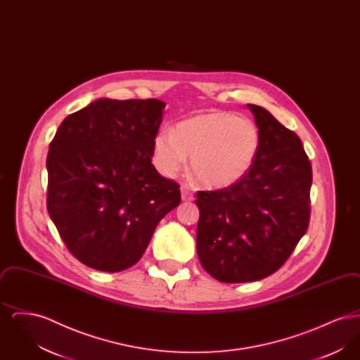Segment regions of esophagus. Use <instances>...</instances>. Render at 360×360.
Segmentation results:
<instances>
[{
	"label": "esophagus",
	"instance_id": "34e87169",
	"mask_svg": "<svg viewBox=\"0 0 360 360\" xmlns=\"http://www.w3.org/2000/svg\"><path fill=\"white\" fill-rule=\"evenodd\" d=\"M181 194H182V201H185V202H190V201H193V193L188 190V188L186 186H182L181 188Z\"/></svg>",
	"mask_w": 360,
	"mask_h": 360
}]
</instances>
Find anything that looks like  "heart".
I'll use <instances>...</instances> for the list:
<instances>
[{
  "label": "heart",
  "instance_id": "b5f03b06",
  "mask_svg": "<svg viewBox=\"0 0 360 360\" xmlns=\"http://www.w3.org/2000/svg\"><path fill=\"white\" fill-rule=\"evenodd\" d=\"M262 144L251 119L228 112H212L181 121L154 137V160L159 172L175 176L190 158L191 172L212 188L232 186L251 169Z\"/></svg>",
  "mask_w": 360,
  "mask_h": 360
}]
</instances>
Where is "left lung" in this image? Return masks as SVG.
I'll use <instances>...</instances> for the list:
<instances>
[{"label":"left lung","mask_w":360,"mask_h":360,"mask_svg":"<svg viewBox=\"0 0 360 360\" xmlns=\"http://www.w3.org/2000/svg\"><path fill=\"white\" fill-rule=\"evenodd\" d=\"M262 144L247 174L229 188L198 191L197 254L225 283L275 273L305 235L311 166L300 137L262 106L248 103Z\"/></svg>","instance_id":"obj_1"}]
</instances>
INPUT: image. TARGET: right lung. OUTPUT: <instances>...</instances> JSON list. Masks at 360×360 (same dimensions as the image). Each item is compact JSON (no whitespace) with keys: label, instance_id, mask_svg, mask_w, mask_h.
I'll use <instances>...</instances> for the list:
<instances>
[{"label":"right lung","instance_id":"obj_1","mask_svg":"<svg viewBox=\"0 0 360 360\" xmlns=\"http://www.w3.org/2000/svg\"><path fill=\"white\" fill-rule=\"evenodd\" d=\"M166 103L100 98L68 116L47 156V209L70 252L119 273L143 257L179 185L151 163Z\"/></svg>","mask_w":360,"mask_h":360}]
</instances>
